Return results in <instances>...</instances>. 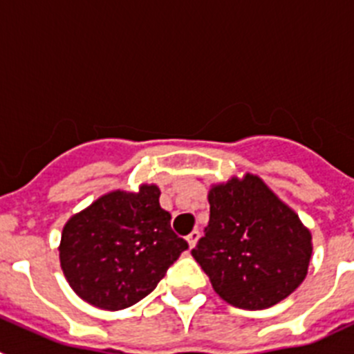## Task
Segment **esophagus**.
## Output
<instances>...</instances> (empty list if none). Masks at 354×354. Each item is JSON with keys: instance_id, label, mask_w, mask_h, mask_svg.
<instances>
[{"instance_id": "1", "label": "esophagus", "mask_w": 354, "mask_h": 354, "mask_svg": "<svg viewBox=\"0 0 354 354\" xmlns=\"http://www.w3.org/2000/svg\"><path fill=\"white\" fill-rule=\"evenodd\" d=\"M198 239H200V232H198V230H193V232H189V236L186 237L189 248H193V246L196 245V241H198Z\"/></svg>"}]
</instances>
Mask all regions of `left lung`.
Returning a JSON list of instances; mask_svg holds the SVG:
<instances>
[{"instance_id":"left-lung-1","label":"left lung","mask_w":354,"mask_h":354,"mask_svg":"<svg viewBox=\"0 0 354 354\" xmlns=\"http://www.w3.org/2000/svg\"><path fill=\"white\" fill-rule=\"evenodd\" d=\"M209 225L192 250L230 305L262 310L298 289L312 255L310 230L257 175L216 184Z\"/></svg>"}]
</instances>
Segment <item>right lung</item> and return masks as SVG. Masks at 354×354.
<instances>
[{
    "mask_svg": "<svg viewBox=\"0 0 354 354\" xmlns=\"http://www.w3.org/2000/svg\"><path fill=\"white\" fill-rule=\"evenodd\" d=\"M159 187L111 192L74 214L60 241V264L72 290L90 305L122 310L156 289L187 250L159 205Z\"/></svg>",
    "mask_w": 354,
    "mask_h": 354,
    "instance_id": "right-lung-1",
    "label": "right lung"
}]
</instances>
